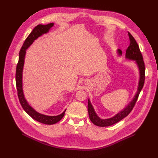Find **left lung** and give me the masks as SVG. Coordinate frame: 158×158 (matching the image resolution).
I'll return each mask as SVG.
<instances>
[{"label":"left lung","instance_id":"left-lung-1","mask_svg":"<svg viewBox=\"0 0 158 158\" xmlns=\"http://www.w3.org/2000/svg\"><path fill=\"white\" fill-rule=\"evenodd\" d=\"M129 39H130V45L128 48H127L126 51V59L129 60H133L136 64V66L138 67L139 71V80L138 83V88H137V91L135 94V96L132 98V101H130V103L127 105L125 108L120 110L119 113L115 114V115L113 116L110 118L106 119H102L97 115L96 113L94 108L92 106L91 102H90L89 98L88 99V114L89 119L91 122L94 124V125L100 127H106V126H112L119 121L123 119L124 117L127 116V115L131 112L134 106H135V103L136 102L137 99L139 94L141 91L144 85V81H145V64L143 59V56L141 53H140V49L139 45L137 44L136 40L133 37L132 35L128 32ZM117 52L118 53L119 56H122V50L117 49Z\"/></svg>","mask_w":158,"mask_h":158}]
</instances>
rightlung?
<instances>
[{"label": "right lung", "mask_w": 158, "mask_h": 158, "mask_svg": "<svg viewBox=\"0 0 158 158\" xmlns=\"http://www.w3.org/2000/svg\"><path fill=\"white\" fill-rule=\"evenodd\" d=\"M54 26L53 23H50L48 24L43 25L39 24L36 26V27L32 30L31 34L25 40L24 43L19 53V60L18 65L16 68V74H15V81H16V87L17 90H18V95L19 102L21 104L22 108L23 110L27 113L28 115L31 116L32 119L37 121L39 122H41L44 124H48V125H52V124L56 123L64 115L66 110H64V112L58 115H47L44 114L40 113L36 111V110L32 108V107L29 105L27 100L26 99L24 94H23V66H24V60L26 53V49H27L30 46H31L33 42L35 40L37 39L40 36H41L44 34H47L49 32L53 26Z\"/></svg>", "instance_id": "add662e5"}]
</instances>
